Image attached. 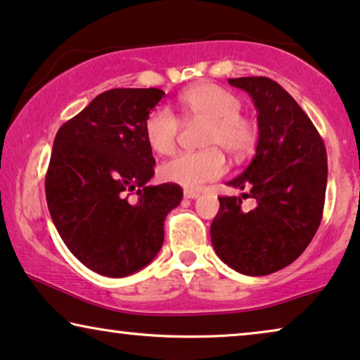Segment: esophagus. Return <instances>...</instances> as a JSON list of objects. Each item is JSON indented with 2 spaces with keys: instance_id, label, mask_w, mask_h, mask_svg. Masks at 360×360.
I'll use <instances>...</instances> for the list:
<instances>
[{
  "instance_id": "esophagus-1",
  "label": "esophagus",
  "mask_w": 360,
  "mask_h": 360,
  "mask_svg": "<svg viewBox=\"0 0 360 360\" xmlns=\"http://www.w3.org/2000/svg\"><path fill=\"white\" fill-rule=\"evenodd\" d=\"M198 193H195V191H191V189H184V198L186 199H195L198 198Z\"/></svg>"
}]
</instances>
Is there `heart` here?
<instances>
[{
  "label": "heart",
  "mask_w": 360,
  "mask_h": 360,
  "mask_svg": "<svg viewBox=\"0 0 360 360\" xmlns=\"http://www.w3.org/2000/svg\"><path fill=\"white\" fill-rule=\"evenodd\" d=\"M177 102L186 122H205L200 138L205 150L179 153L162 162L160 177L186 189H199L225 172L220 149L237 160L253 150L257 124L240 113L242 102L237 95L215 84H198L186 89ZM143 128L151 150L169 155L176 148L181 120L171 108L156 107L148 113Z\"/></svg>",
  "instance_id": "b5f03b06"
}]
</instances>
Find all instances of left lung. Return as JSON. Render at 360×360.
<instances>
[{
  "label": "left lung",
  "instance_id": "1",
  "mask_svg": "<svg viewBox=\"0 0 360 360\" xmlns=\"http://www.w3.org/2000/svg\"><path fill=\"white\" fill-rule=\"evenodd\" d=\"M250 95L258 113L257 153L227 183L247 191L257 207L220 195L210 238L220 260L248 276L275 273L293 263L313 240L323 219L328 155L324 141L296 100L268 77L229 79Z\"/></svg>",
  "mask_w": 360,
  "mask_h": 360
}]
</instances>
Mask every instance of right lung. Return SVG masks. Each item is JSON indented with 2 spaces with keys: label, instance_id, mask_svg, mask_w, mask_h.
Instances as JSON below:
<instances>
[{
  "label": "right lung",
  "instance_id": "add662e5",
  "mask_svg": "<svg viewBox=\"0 0 360 360\" xmlns=\"http://www.w3.org/2000/svg\"><path fill=\"white\" fill-rule=\"evenodd\" d=\"M165 92L112 89L57 131L46 172L52 222L90 270L123 278L146 266L165 240V219L181 186H148L155 158L145 120Z\"/></svg>",
  "mask_w": 360,
  "mask_h": 360
}]
</instances>
